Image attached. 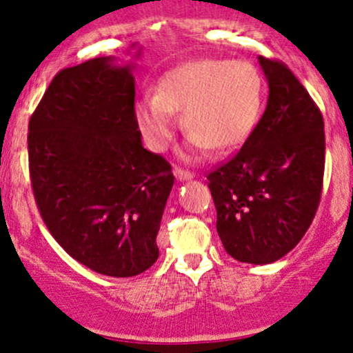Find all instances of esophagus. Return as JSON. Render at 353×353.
Returning <instances> with one entry per match:
<instances>
[{"label":"esophagus","instance_id":"1","mask_svg":"<svg viewBox=\"0 0 353 353\" xmlns=\"http://www.w3.org/2000/svg\"><path fill=\"white\" fill-rule=\"evenodd\" d=\"M174 176H176L177 181H191L194 177V174L190 172V170L181 169V167H174Z\"/></svg>","mask_w":353,"mask_h":353}]
</instances>
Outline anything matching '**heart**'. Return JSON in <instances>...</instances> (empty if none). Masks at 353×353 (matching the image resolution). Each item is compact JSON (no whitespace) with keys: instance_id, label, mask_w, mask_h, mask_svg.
<instances>
[{"instance_id":"1","label":"heart","mask_w":353,"mask_h":353,"mask_svg":"<svg viewBox=\"0 0 353 353\" xmlns=\"http://www.w3.org/2000/svg\"><path fill=\"white\" fill-rule=\"evenodd\" d=\"M263 78L251 63L198 59L167 71L159 80L157 94L138 99L134 119L155 152L169 147L179 110L191 147L227 150L252 133L263 109Z\"/></svg>"}]
</instances>
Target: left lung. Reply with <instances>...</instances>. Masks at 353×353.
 <instances>
[{
    "label": "left lung",
    "instance_id": "obj_1",
    "mask_svg": "<svg viewBox=\"0 0 353 353\" xmlns=\"http://www.w3.org/2000/svg\"><path fill=\"white\" fill-rule=\"evenodd\" d=\"M268 104L243 148L208 174L216 232L234 259L268 265L299 244L318 210L325 123L283 63L259 56Z\"/></svg>",
    "mask_w": 353,
    "mask_h": 353
}]
</instances>
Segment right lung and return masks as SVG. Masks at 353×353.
Returning a JSON list of instances; mask_svg holds the SVG:
<instances>
[{
  "label": "right lung",
  "instance_id": "add662e5",
  "mask_svg": "<svg viewBox=\"0 0 353 353\" xmlns=\"http://www.w3.org/2000/svg\"><path fill=\"white\" fill-rule=\"evenodd\" d=\"M114 61L95 58L52 78L28 123V167L58 244L87 268L124 279L159 258L174 176L163 157L141 145L134 66Z\"/></svg>",
  "mask_w": 353,
  "mask_h": 353
}]
</instances>
